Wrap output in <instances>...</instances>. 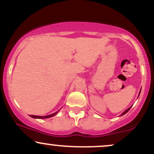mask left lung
<instances>
[{
    "label": "left lung",
    "instance_id": "1",
    "mask_svg": "<svg viewBox=\"0 0 154 154\" xmlns=\"http://www.w3.org/2000/svg\"><path fill=\"white\" fill-rule=\"evenodd\" d=\"M130 109H131V107H130V108H129V109H127V110L126 111H124V112L122 113V115H124V114H126V113L127 112H128V111H129V110H130Z\"/></svg>",
    "mask_w": 154,
    "mask_h": 154
}]
</instances>
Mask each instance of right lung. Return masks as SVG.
<instances>
[{
	"label": "right lung",
	"instance_id": "obj_1",
	"mask_svg": "<svg viewBox=\"0 0 154 154\" xmlns=\"http://www.w3.org/2000/svg\"><path fill=\"white\" fill-rule=\"evenodd\" d=\"M58 112L54 113V114H51V115H48V116H35V115H30L31 117L32 118H38V119H46V118H49L51 117V116H54V115H56Z\"/></svg>",
	"mask_w": 154,
	"mask_h": 154
}]
</instances>
